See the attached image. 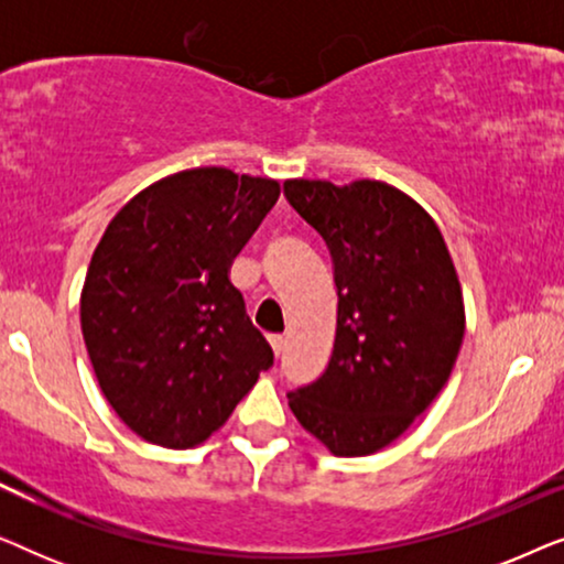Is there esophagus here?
Wrapping results in <instances>:
<instances>
[{
  "instance_id": "34e87169",
  "label": "esophagus",
  "mask_w": 564,
  "mask_h": 564,
  "mask_svg": "<svg viewBox=\"0 0 564 564\" xmlns=\"http://www.w3.org/2000/svg\"><path fill=\"white\" fill-rule=\"evenodd\" d=\"M269 344H272L274 357H280V354L284 351V344H288V341H284V336H272V338H269Z\"/></svg>"
}]
</instances>
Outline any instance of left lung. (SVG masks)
I'll return each mask as SVG.
<instances>
[{
	"label": "left lung",
	"mask_w": 564,
	"mask_h": 564,
	"mask_svg": "<svg viewBox=\"0 0 564 564\" xmlns=\"http://www.w3.org/2000/svg\"><path fill=\"white\" fill-rule=\"evenodd\" d=\"M284 195L326 241L338 290L334 354L290 408L330 454L367 457L449 380L465 338L457 269L436 220L388 182L288 180Z\"/></svg>",
	"instance_id": "8db88e82"
}]
</instances>
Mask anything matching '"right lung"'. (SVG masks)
<instances>
[{
  "label": "right lung",
  "instance_id": "obj_1",
  "mask_svg": "<svg viewBox=\"0 0 564 564\" xmlns=\"http://www.w3.org/2000/svg\"><path fill=\"white\" fill-rule=\"evenodd\" d=\"M280 182L199 166L130 197L105 228L79 315L99 390L145 442L192 449L272 367L230 264Z\"/></svg>",
  "mask_w": 564,
  "mask_h": 564
}]
</instances>
